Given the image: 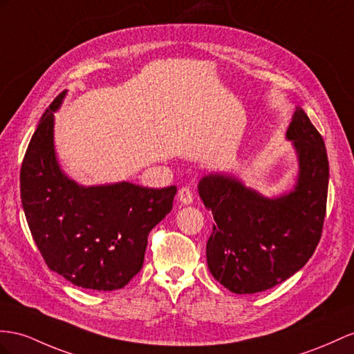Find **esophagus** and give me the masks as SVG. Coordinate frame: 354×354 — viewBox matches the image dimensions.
<instances>
[{
	"label": "esophagus",
	"mask_w": 354,
	"mask_h": 354,
	"mask_svg": "<svg viewBox=\"0 0 354 354\" xmlns=\"http://www.w3.org/2000/svg\"><path fill=\"white\" fill-rule=\"evenodd\" d=\"M178 201L183 205H192L193 203V193L189 187H183L178 192Z\"/></svg>",
	"instance_id": "esophagus-1"
}]
</instances>
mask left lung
<instances>
[{
  "mask_svg": "<svg viewBox=\"0 0 354 354\" xmlns=\"http://www.w3.org/2000/svg\"><path fill=\"white\" fill-rule=\"evenodd\" d=\"M286 136L299 160L297 183L288 194L268 198L220 174L198 183L215 220L206 243L207 268L233 293H259L283 283L305 266L320 242L329 184L324 142L299 107Z\"/></svg>",
  "mask_w": 354,
  "mask_h": 354,
  "instance_id": "obj_1",
  "label": "left lung"
}]
</instances>
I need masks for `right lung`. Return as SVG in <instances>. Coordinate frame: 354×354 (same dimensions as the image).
Here are the masks:
<instances>
[{
    "mask_svg": "<svg viewBox=\"0 0 354 354\" xmlns=\"http://www.w3.org/2000/svg\"><path fill=\"white\" fill-rule=\"evenodd\" d=\"M64 95L46 109L26 148L24 212L50 270L82 288L111 292L140 272L148 234L171 211L176 187H82L68 179L53 148V112Z\"/></svg>",
    "mask_w": 354,
    "mask_h": 354,
    "instance_id": "add662e5",
    "label": "right lung"
}]
</instances>
